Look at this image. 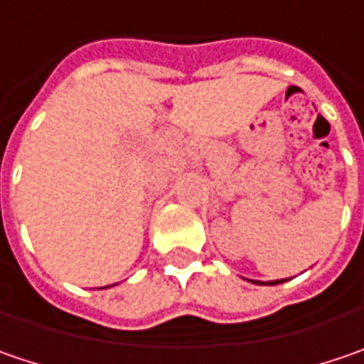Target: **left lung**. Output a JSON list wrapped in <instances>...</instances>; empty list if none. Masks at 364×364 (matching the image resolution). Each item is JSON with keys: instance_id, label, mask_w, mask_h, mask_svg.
<instances>
[{"instance_id": "obj_1", "label": "left lung", "mask_w": 364, "mask_h": 364, "mask_svg": "<svg viewBox=\"0 0 364 364\" xmlns=\"http://www.w3.org/2000/svg\"><path fill=\"white\" fill-rule=\"evenodd\" d=\"M257 283H259V281H257ZM277 283H283V279H281V281H271V285H277Z\"/></svg>"}]
</instances>
